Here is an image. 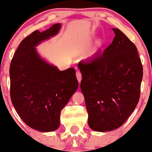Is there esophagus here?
Wrapping results in <instances>:
<instances>
[{"label":"esophagus","mask_w":152,"mask_h":152,"mask_svg":"<svg viewBox=\"0 0 152 152\" xmlns=\"http://www.w3.org/2000/svg\"><path fill=\"white\" fill-rule=\"evenodd\" d=\"M76 77H77V80H78V83H80V81H81V79H82V75H81V73H80V71H77L76 72Z\"/></svg>","instance_id":"esophagus-1"}]
</instances>
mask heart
<instances>
[{"instance_id":"obj_1","label":"heart","mask_w":152,"mask_h":152,"mask_svg":"<svg viewBox=\"0 0 152 152\" xmlns=\"http://www.w3.org/2000/svg\"><path fill=\"white\" fill-rule=\"evenodd\" d=\"M102 43H103V40H99L97 42V45H96L95 47L93 49H91V51H90V52L87 54L86 56V59L88 60V61H91V60L94 59V58H96V56H97V52H98Z\"/></svg>"}]
</instances>
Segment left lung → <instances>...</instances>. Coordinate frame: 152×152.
I'll list each match as a JSON object with an SVG mask.
<instances>
[{
  "label": "left lung",
  "instance_id": "left-lung-1",
  "mask_svg": "<svg viewBox=\"0 0 152 152\" xmlns=\"http://www.w3.org/2000/svg\"><path fill=\"white\" fill-rule=\"evenodd\" d=\"M112 43L88 63H79L80 89L88 112V124L95 132L123 125L137 105L142 66L135 45L118 28Z\"/></svg>",
  "mask_w": 152,
  "mask_h": 152
}]
</instances>
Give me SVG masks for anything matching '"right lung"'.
Here are the masks:
<instances>
[{"mask_svg": "<svg viewBox=\"0 0 152 152\" xmlns=\"http://www.w3.org/2000/svg\"><path fill=\"white\" fill-rule=\"evenodd\" d=\"M61 27L57 23L42 32L33 31L20 42L10 64L12 103L23 122L39 132L58 129L61 110L78 88L74 69L60 71L35 49Z\"/></svg>", "mask_w": 152, "mask_h": 152, "instance_id": "right-lung-1", "label": "right lung"}]
</instances>
